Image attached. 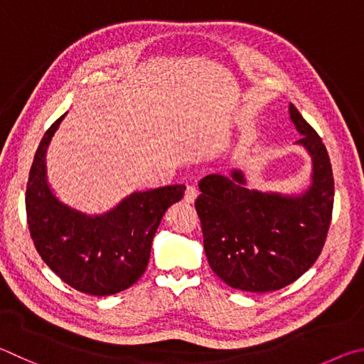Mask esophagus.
Returning a JSON list of instances; mask_svg holds the SVG:
<instances>
[{"mask_svg": "<svg viewBox=\"0 0 364 364\" xmlns=\"http://www.w3.org/2000/svg\"><path fill=\"white\" fill-rule=\"evenodd\" d=\"M196 196H198V190L193 186H188L186 190V195H183V200L187 203H193L196 200Z\"/></svg>", "mask_w": 364, "mask_h": 364, "instance_id": "1", "label": "esophagus"}]
</instances>
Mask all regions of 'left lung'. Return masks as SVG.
Here are the masks:
<instances>
[{"instance_id":"8db88e82","label":"left lung","mask_w":364,"mask_h":364,"mask_svg":"<svg viewBox=\"0 0 364 364\" xmlns=\"http://www.w3.org/2000/svg\"><path fill=\"white\" fill-rule=\"evenodd\" d=\"M311 158V181L299 195L247 188L241 169L209 174L195 201L208 262L222 282L247 292L278 291L294 283L321 254L334 205V177L326 146L289 104Z\"/></svg>"}]
</instances>
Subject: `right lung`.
<instances>
[{"label":"right lung","mask_w":364,"mask_h":364,"mask_svg":"<svg viewBox=\"0 0 364 364\" xmlns=\"http://www.w3.org/2000/svg\"><path fill=\"white\" fill-rule=\"evenodd\" d=\"M67 113L44 132L30 168L25 209L38 254L63 283L91 296H112L144 275L153 237L186 186L134 192L104 214L65 205L49 187L46 151Z\"/></svg>","instance_id":"1"}]
</instances>
